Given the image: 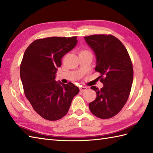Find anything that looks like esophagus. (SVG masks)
<instances>
[{
	"label": "esophagus",
	"instance_id": "34e87169",
	"mask_svg": "<svg viewBox=\"0 0 153 153\" xmlns=\"http://www.w3.org/2000/svg\"><path fill=\"white\" fill-rule=\"evenodd\" d=\"M79 89H80V91H84L87 90V88L85 86H81L79 88Z\"/></svg>",
	"mask_w": 153,
	"mask_h": 153
}]
</instances>
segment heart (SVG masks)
Returning <instances> with one entry per match:
<instances>
[{"instance_id": "1", "label": "heart", "mask_w": 153, "mask_h": 153, "mask_svg": "<svg viewBox=\"0 0 153 153\" xmlns=\"http://www.w3.org/2000/svg\"><path fill=\"white\" fill-rule=\"evenodd\" d=\"M85 52H89L87 50H82V51H80V53H85Z\"/></svg>"}]
</instances>
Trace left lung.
<instances>
[{
    "label": "left lung",
    "mask_w": 153,
    "mask_h": 153,
    "mask_svg": "<svg viewBox=\"0 0 153 153\" xmlns=\"http://www.w3.org/2000/svg\"><path fill=\"white\" fill-rule=\"evenodd\" d=\"M96 56V71L101 74L103 87L91 89L97 97L89 103L95 116L107 119L117 114L126 103L133 82L132 63L126 48L111 35H93L84 37Z\"/></svg>",
    "instance_id": "left-lung-1"
}]
</instances>
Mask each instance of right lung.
<instances>
[{"instance_id":"obj_1","label":"right lung","mask_w":153,"mask_h":153,"mask_svg":"<svg viewBox=\"0 0 153 153\" xmlns=\"http://www.w3.org/2000/svg\"><path fill=\"white\" fill-rule=\"evenodd\" d=\"M77 36L35 40L27 47L20 65V77L33 109L48 120H57L69 111L79 88L55 80L63 56L74 48Z\"/></svg>"}]
</instances>
